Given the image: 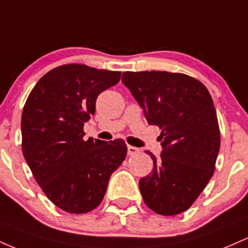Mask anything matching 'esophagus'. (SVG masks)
Returning a JSON list of instances; mask_svg holds the SVG:
<instances>
[{
    "label": "esophagus",
    "mask_w": 248,
    "mask_h": 248,
    "mask_svg": "<svg viewBox=\"0 0 248 248\" xmlns=\"http://www.w3.org/2000/svg\"><path fill=\"white\" fill-rule=\"evenodd\" d=\"M138 152H139L138 147H135V146H131V145L127 146V155H133L138 154Z\"/></svg>",
    "instance_id": "1"
}]
</instances>
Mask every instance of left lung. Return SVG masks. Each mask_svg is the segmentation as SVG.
<instances>
[{"label":"left lung","instance_id":"left-lung-1","mask_svg":"<svg viewBox=\"0 0 248 248\" xmlns=\"http://www.w3.org/2000/svg\"><path fill=\"white\" fill-rule=\"evenodd\" d=\"M122 80L149 124L161 130L160 158L150 154L152 173L139 180L144 202L161 216L184 212L216 169L220 131L212 97L200 80L180 72L126 71Z\"/></svg>","mask_w":248,"mask_h":248}]
</instances>
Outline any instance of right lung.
Segmentation results:
<instances>
[{
  "label": "right lung",
  "instance_id": "1",
  "mask_svg": "<svg viewBox=\"0 0 248 248\" xmlns=\"http://www.w3.org/2000/svg\"><path fill=\"white\" fill-rule=\"evenodd\" d=\"M121 71L64 64L46 72L22 112V151L48 198L69 213L98 206L113 171L127 154L123 139L84 138L97 96L121 79Z\"/></svg>",
  "mask_w": 248,
  "mask_h": 248
}]
</instances>
